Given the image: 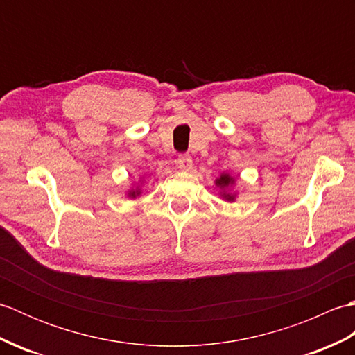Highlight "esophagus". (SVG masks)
Segmentation results:
<instances>
[{
  "label": "esophagus",
  "instance_id": "34e87169",
  "mask_svg": "<svg viewBox=\"0 0 355 355\" xmlns=\"http://www.w3.org/2000/svg\"><path fill=\"white\" fill-rule=\"evenodd\" d=\"M177 166L180 169H191L192 157L189 154H180L177 158Z\"/></svg>",
  "mask_w": 355,
  "mask_h": 355
}]
</instances>
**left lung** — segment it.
Instances as JSON below:
<instances>
[{"label": "left lung", "instance_id": "left-lung-1", "mask_svg": "<svg viewBox=\"0 0 355 355\" xmlns=\"http://www.w3.org/2000/svg\"><path fill=\"white\" fill-rule=\"evenodd\" d=\"M233 183V178L229 175V173H223V175L220 177V178H216V186L218 187H227V186H230ZM223 197L227 200V201H233L235 200V195H230V193H223Z\"/></svg>", "mask_w": 355, "mask_h": 355}]
</instances>
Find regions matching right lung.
I'll list each match as a JSON object with an SVG mask.
<instances>
[{"instance_id":"1","label":"right lung","mask_w":355,"mask_h":355,"mask_svg":"<svg viewBox=\"0 0 355 355\" xmlns=\"http://www.w3.org/2000/svg\"><path fill=\"white\" fill-rule=\"evenodd\" d=\"M140 192L139 191H132V192H130V195H131V197H135V195H139Z\"/></svg>"}]
</instances>
